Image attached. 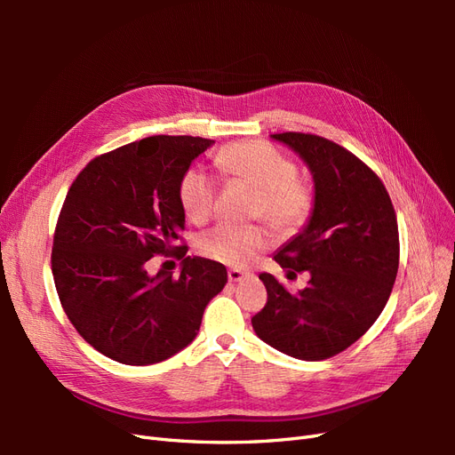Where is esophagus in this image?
<instances>
[{
    "label": "esophagus",
    "instance_id": "1",
    "mask_svg": "<svg viewBox=\"0 0 455 455\" xmlns=\"http://www.w3.org/2000/svg\"><path fill=\"white\" fill-rule=\"evenodd\" d=\"M228 277H229L231 283H239V281L249 277V273L243 271V269H229V271H228Z\"/></svg>",
    "mask_w": 455,
    "mask_h": 455
}]
</instances>
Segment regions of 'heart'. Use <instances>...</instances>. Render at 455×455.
<instances>
[{"label": "heart", "mask_w": 455, "mask_h": 455, "mask_svg": "<svg viewBox=\"0 0 455 455\" xmlns=\"http://www.w3.org/2000/svg\"><path fill=\"white\" fill-rule=\"evenodd\" d=\"M216 164L229 182L254 189L252 216H264L277 231H291L306 222L311 212L309 191L298 182L296 164L269 144L259 140L231 144L218 151ZM178 199L191 222L204 224L214 211L216 184L206 172L189 169L178 186ZM267 243V231L261 226L220 224L203 233L197 249L224 266L244 267Z\"/></svg>", "instance_id": "b5f03b06"}]
</instances>
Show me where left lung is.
Returning <instances> with one entry per match:
<instances>
[{
	"instance_id": "8db88e82",
	"label": "left lung",
	"mask_w": 455,
	"mask_h": 455,
	"mask_svg": "<svg viewBox=\"0 0 455 455\" xmlns=\"http://www.w3.org/2000/svg\"><path fill=\"white\" fill-rule=\"evenodd\" d=\"M311 171L313 211L298 235L275 252L288 279L307 271L298 294L261 273L267 304L252 316L261 341L299 361H323L347 349L376 323L398 271V226L378 174L316 134L281 132Z\"/></svg>"
}]
</instances>
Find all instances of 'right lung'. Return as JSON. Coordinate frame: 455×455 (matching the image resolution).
<instances>
[{
	"instance_id": "add662e5",
	"label": "right lung",
	"mask_w": 455,
	"mask_h": 455,
	"mask_svg": "<svg viewBox=\"0 0 455 455\" xmlns=\"http://www.w3.org/2000/svg\"><path fill=\"white\" fill-rule=\"evenodd\" d=\"M214 140L148 136L94 157L64 199L52 239V277L68 319L121 364L161 363L196 339L204 307L228 283L226 266L188 256L178 278L145 264L184 257L178 186Z\"/></svg>"
}]
</instances>
